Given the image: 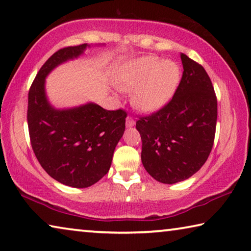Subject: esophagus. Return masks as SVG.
Returning a JSON list of instances; mask_svg holds the SVG:
<instances>
[{
	"instance_id": "34e87169",
	"label": "esophagus",
	"mask_w": 251,
	"mask_h": 251,
	"mask_svg": "<svg viewBox=\"0 0 251 251\" xmlns=\"http://www.w3.org/2000/svg\"><path fill=\"white\" fill-rule=\"evenodd\" d=\"M134 125H135L134 118L132 116H127V118H126V126L127 127H132Z\"/></svg>"
}]
</instances>
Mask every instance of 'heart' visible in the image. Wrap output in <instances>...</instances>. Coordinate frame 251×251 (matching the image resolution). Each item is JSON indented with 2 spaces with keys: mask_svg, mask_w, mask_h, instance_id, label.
Wrapping results in <instances>:
<instances>
[{
  "mask_svg": "<svg viewBox=\"0 0 251 251\" xmlns=\"http://www.w3.org/2000/svg\"><path fill=\"white\" fill-rule=\"evenodd\" d=\"M181 69L176 62L145 57L127 66L121 77L124 90H134L133 104L143 111H154L173 96L180 82Z\"/></svg>",
  "mask_w": 251,
  "mask_h": 251,
  "instance_id": "heart-1",
  "label": "heart"
}]
</instances>
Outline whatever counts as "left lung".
<instances>
[{
    "instance_id": "8db88e82",
    "label": "left lung",
    "mask_w": 251,
    "mask_h": 251,
    "mask_svg": "<svg viewBox=\"0 0 251 251\" xmlns=\"http://www.w3.org/2000/svg\"><path fill=\"white\" fill-rule=\"evenodd\" d=\"M183 75L173 97L140 116L142 163L155 180L184 181L202 168L216 135L218 105L211 79L200 63L181 53Z\"/></svg>"
}]
</instances>
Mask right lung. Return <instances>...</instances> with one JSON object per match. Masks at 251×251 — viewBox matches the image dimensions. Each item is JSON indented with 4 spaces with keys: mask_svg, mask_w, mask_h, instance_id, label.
<instances>
[{
    "mask_svg": "<svg viewBox=\"0 0 251 251\" xmlns=\"http://www.w3.org/2000/svg\"><path fill=\"white\" fill-rule=\"evenodd\" d=\"M87 47L82 43L54 52L40 68L27 96V127L35 157L51 177L73 188H87L106 176L127 116L124 109L106 110L96 104L57 110L48 102L46 75Z\"/></svg>",
    "mask_w": 251,
    "mask_h": 251,
    "instance_id": "right-lung-1",
    "label": "right lung"
}]
</instances>
